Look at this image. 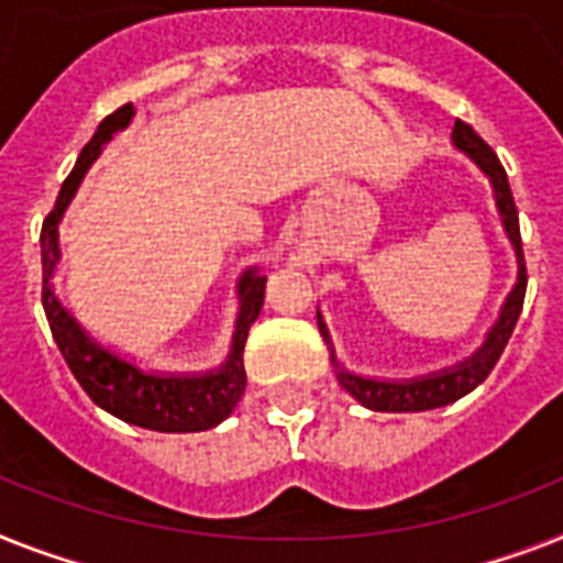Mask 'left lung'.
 <instances>
[{"instance_id":"1","label":"left lung","mask_w":563,"mask_h":563,"mask_svg":"<svg viewBox=\"0 0 563 563\" xmlns=\"http://www.w3.org/2000/svg\"><path fill=\"white\" fill-rule=\"evenodd\" d=\"M454 146L463 148L477 166H481L492 180L495 198H498L500 218H504L506 235L512 241L515 253H518V285H515L512 296L504 305L498 324L492 328L486 345L477 351L468 362H463L460 368L445 371V374L429 376V379H411V383H376V379H365V376H354L347 371H339V385L345 388L351 397H356L362 406L374 408V411H429V408L449 406L454 399L466 397L468 391H475L477 385L492 374V368L498 365L500 354H504L506 342L512 336L515 322L521 316L523 296H527V262H523V244H521V224H518V209H515L512 189L506 180V169L498 161V155L492 152V146L483 141L481 134L463 120H454ZM319 331L328 339L322 316H319ZM336 362V360H333Z\"/></svg>"}]
</instances>
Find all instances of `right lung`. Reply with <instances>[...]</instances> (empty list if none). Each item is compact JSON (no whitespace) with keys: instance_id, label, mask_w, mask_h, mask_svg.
<instances>
[{"instance_id":"1","label":"right lung","mask_w":563,"mask_h":563,"mask_svg":"<svg viewBox=\"0 0 563 563\" xmlns=\"http://www.w3.org/2000/svg\"><path fill=\"white\" fill-rule=\"evenodd\" d=\"M129 120H132V103L120 106L118 111H111L109 118L100 123L95 137L86 143V148L77 157V166L71 169V175L65 178L63 189L57 195V203L48 212V218L42 221V308H45V316H48L51 333H54L59 354L65 356L71 374L82 385V391L95 399L97 406L106 408L109 415L152 431L212 429V426H218L235 408V402L244 394V385H247V374H244V342H247L250 324L255 322V316L262 310L264 282L267 278L258 276L255 271L244 273L239 287L241 313L239 324H235V336H232L230 362L218 374L207 376L143 374V371H137L129 362L106 354L103 347H97L80 331V324L65 313L57 292L51 287V273H54V264H57L59 255V216H63V209L68 207L71 195L80 187L82 175L91 166V161L100 155L103 143H109L111 134L123 129Z\"/></svg>"}]
</instances>
